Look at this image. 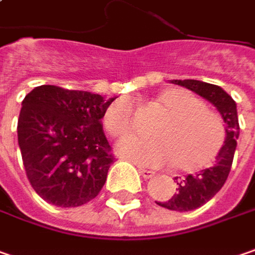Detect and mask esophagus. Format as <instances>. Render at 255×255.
Returning <instances> with one entry per match:
<instances>
[{"mask_svg":"<svg viewBox=\"0 0 255 255\" xmlns=\"http://www.w3.org/2000/svg\"><path fill=\"white\" fill-rule=\"evenodd\" d=\"M139 173L145 178V179H149V178H152L153 175H155V172L153 171H149V169H143V168H139Z\"/></svg>","mask_w":255,"mask_h":255,"instance_id":"obj_1","label":"esophagus"}]
</instances>
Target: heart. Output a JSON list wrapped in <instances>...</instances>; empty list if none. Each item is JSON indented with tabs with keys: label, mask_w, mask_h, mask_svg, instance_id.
I'll use <instances>...</instances> for the list:
<instances>
[{
	"label": "heart",
	"mask_w": 255,
	"mask_h": 255,
	"mask_svg": "<svg viewBox=\"0 0 255 255\" xmlns=\"http://www.w3.org/2000/svg\"><path fill=\"white\" fill-rule=\"evenodd\" d=\"M165 118L153 129L156 139L128 137L121 152L139 165L160 168L175 165L184 172L199 171L218 155L225 139V125L218 112L189 90L171 89L159 96ZM110 136L123 137L134 129V106L129 99L109 105L103 116Z\"/></svg>",
	"instance_id": "heart-1"
}]
</instances>
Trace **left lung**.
Here are the masks:
<instances>
[{
  "mask_svg": "<svg viewBox=\"0 0 255 255\" xmlns=\"http://www.w3.org/2000/svg\"><path fill=\"white\" fill-rule=\"evenodd\" d=\"M172 83L184 86L211 102L220 110L225 123V133H227L224 146L221 147L214 166L207 168L197 175H188L185 179L181 181L175 178L178 185L176 194H173V197L165 202H156L163 208L184 212V211L197 210L202 207L223 188V185L228 178V173L231 171L237 147V139L240 134V125L237 116L236 102L220 86L199 82V80H191V79L172 80Z\"/></svg>",
  "mask_w": 255,
  "mask_h": 255,
  "instance_id": "1",
  "label": "left lung"
}]
</instances>
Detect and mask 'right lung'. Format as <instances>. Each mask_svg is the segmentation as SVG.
I'll return each instance as SVG.
<instances>
[{
	"label": "right lung",
	"instance_id": "1",
	"mask_svg": "<svg viewBox=\"0 0 255 255\" xmlns=\"http://www.w3.org/2000/svg\"><path fill=\"white\" fill-rule=\"evenodd\" d=\"M113 99L58 86H38L22 100L18 145L32 189L44 201L80 207L95 199L115 160L102 129Z\"/></svg>",
	"mask_w": 255,
	"mask_h": 255
}]
</instances>
